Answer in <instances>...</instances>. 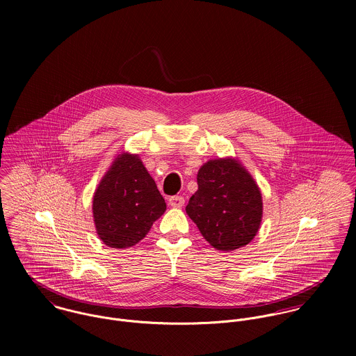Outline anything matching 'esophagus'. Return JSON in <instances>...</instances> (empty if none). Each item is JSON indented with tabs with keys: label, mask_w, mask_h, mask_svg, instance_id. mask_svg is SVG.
Listing matches in <instances>:
<instances>
[{
	"label": "esophagus",
	"mask_w": 356,
	"mask_h": 356,
	"mask_svg": "<svg viewBox=\"0 0 356 356\" xmlns=\"http://www.w3.org/2000/svg\"><path fill=\"white\" fill-rule=\"evenodd\" d=\"M168 204L172 208H181L185 204V199L182 196H172V197L168 199Z\"/></svg>",
	"instance_id": "34e87169"
}]
</instances>
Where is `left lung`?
<instances>
[{
	"instance_id": "8db88e82",
	"label": "left lung",
	"mask_w": 356,
	"mask_h": 356,
	"mask_svg": "<svg viewBox=\"0 0 356 356\" xmlns=\"http://www.w3.org/2000/svg\"><path fill=\"white\" fill-rule=\"evenodd\" d=\"M197 192L186 213L204 238L219 251H234L252 241L261 222V193L252 175L236 159H215L197 174Z\"/></svg>"
}]
</instances>
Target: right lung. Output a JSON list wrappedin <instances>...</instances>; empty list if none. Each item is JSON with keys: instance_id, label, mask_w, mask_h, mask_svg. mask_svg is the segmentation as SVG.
Returning <instances> with one entry per match:
<instances>
[{"instance_id": "1", "label": "right lung", "mask_w": 356, "mask_h": 356, "mask_svg": "<svg viewBox=\"0 0 356 356\" xmlns=\"http://www.w3.org/2000/svg\"><path fill=\"white\" fill-rule=\"evenodd\" d=\"M164 211L165 202L140 156L118 154L93 196V218L102 243L119 250L136 245Z\"/></svg>"}]
</instances>
